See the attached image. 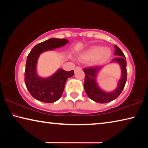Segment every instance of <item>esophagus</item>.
I'll list each match as a JSON object with an SVG mask.
<instances>
[{"label":"esophagus","instance_id":"esophagus-1","mask_svg":"<svg viewBox=\"0 0 148 148\" xmlns=\"http://www.w3.org/2000/svg\"><path fill=\"white\" fill-rule=\"evenodd\" d=\"M76 70H82V67L81 66H76V68H75V71H76Z\"/></svg>","mask_w":148,"mask_h":148}]
</instances>
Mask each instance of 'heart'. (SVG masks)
Returning <instances> with one entry per match:
<instances>
[{"label":"heart","instance_id":"1","mask_svg":"<svg viewBox=\"0 0 148 148\" xmlns=\"http://www.w3.org/2000/svg\"><path fill=\"white\" fill-rule=\"evenodd\" d=\"M111 56V50L108 47L92 46L82 54L80 59L83 61H93L96 63H101L106 61Z\"/></svg>","mask_w":148,"mask_h":148}]
</instances>
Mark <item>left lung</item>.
Segmentation results:
<instances>
[{"label":"left lung","mask_w":148,"mask_h":148,"mask_svg":"<svg viewBox=\"0 0 148 148\" xmlns=\"http://www.w3.org/2000/svg\"><path fill=\"white\" fill-rule=\"evenodd\" d=\"M114 47V55L119 57L114 58L112 61L119 62L121 65L122 71V76L119 80L118 87L114 91L112 92H104L97 86L95 82V76H96L97 72L101 69V67L89 66L84 69L85 73V81L84 84L85 91L90 99L99 103H106V102L114 101V99L117 98L123 90L127 82V62L125 60L126 57L123 51L116 45H115Z\"/></svg>","instance_id":"8db88e82"}]
</instances>
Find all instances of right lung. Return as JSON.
<instances>
[{
	"instance_id": "add662e5",
	"label": "right lung",
	"mask_w": 148,
	"mask_h": 148,
	"mask_svg": "<svg viewBox=\"0 0 148 148\" xmlns=\"http://www.w3.org/2000/svg\"><path fill=\"white\" fill-rule=\"evenodd\" d=\"M68 42L64 38H50L36 45L27 56L25 82L30 94L35 99L46 103H51L61 98L65 82L69 77L73 76L74 71H65L59 69L51 77L42 79L37 76L36 66L37 59L42 52L62 47Z\"/></svg>"
}]
</instances>
